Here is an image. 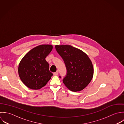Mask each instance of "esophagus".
<instances>
[{
    "label": "esophagus",
    "mask_w": 124,
    "mask_h": 124,
    "mask_svg": "<svg viewBox=\"0 0 124 124\" xmlns=\"http://www.w3.org/2000/svg\"><path fill=\"white\" fill-rule=\"evenodd\" d=\"M53 74H54V76H57V75H58V71H57L56 72H54V73H53Z\"/></svg>",
    "instance_id": "esophagus-1"
}]
</instances>
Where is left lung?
<instances>
[{"label":"left lung","mask_w":124,"mask_h":124,"mask_svg":"<svg viewBox=\"0 0 124 124\" xmlns=\"http://www.w3.org/2000/svg\"><path fill=\"white\" fill-rule=\"evenodd\" d=\"M55 48L63 59L67 71L63 79L64 84L73 92L84 89L93 75V66L88 56L81 50L69 45H56Z\"/></svg>","instance_id":"8db88e82"}]
</instances>
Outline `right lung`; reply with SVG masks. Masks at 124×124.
<instances>
[{
    "label": "right lung",
    "mask_w": 124,
    "mask_h": 124,
    "mask_svg": "<svg viewBox=\"0 0 124 124\" xmlns=\"http://www.w3.org/2000/svg\"><path fill=\"white\" fill-rule=\"evenodd\" d=\"M53 49L49 45L37 46L28 52L21 61L18 68L20 78L31 89L38 90L45 86L53 73L46 58Z\"/></svg>",
    "instance_id": "obj_1"
}]
</instances>
